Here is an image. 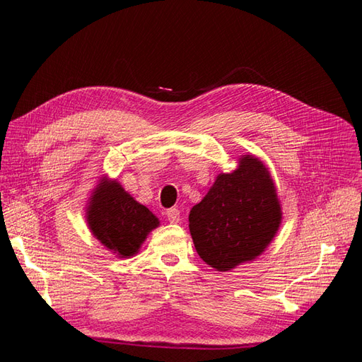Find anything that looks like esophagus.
Instances as JSON below:
<instances>
[{"mask_svg":"<svg viewBox=\"0 0 362 362\" xmlns=\"http://www.w3.org/2000/svg\"><path fill=\"white\" fill-rule=\"evenodd\" d=\"M165 216L171 221V223H177V221L180 220V211L177 208H170L165 212Z\"/></svg>","mask_w":362,"mask_h":362,"instance_id":"1","label":"esophagus"}]
</instances>
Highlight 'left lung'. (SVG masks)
<instances>
[{"label":"left lung","instance_id":"8db88e82","mask_svg":"<svg viewBox=\"0 0 362 362\" xmlns=\"http://www.w3.org/2000/svg\"><path fill=\"white\" fill-rule=\"evenodd\" d=\"M281 223L271 174L254 156L234 173L220 174L189 212V230L200 258L217 271H230L260 255Z\"/></svg>","mask_w":362,"mask_h":362}]
</instances>
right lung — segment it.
<instances>
[{
	"instance_id": "obj_1",
	"label": "right lung",
	"mask_w": 362,
	"mask_h": 362,
	"mask_svg": "<svg viewBox=\"0 0 362 362\" xmlns=\"http://www.w3.org/2000/svg\"><path fill=\"white\" fill-rule=\"evenodd\" d=\"M87 221L93 235L124 258L134 255L148 233L159 225L150 209L137 203L117 182L107 180L93 192Z\"/></svg>"
}]
</instances>
